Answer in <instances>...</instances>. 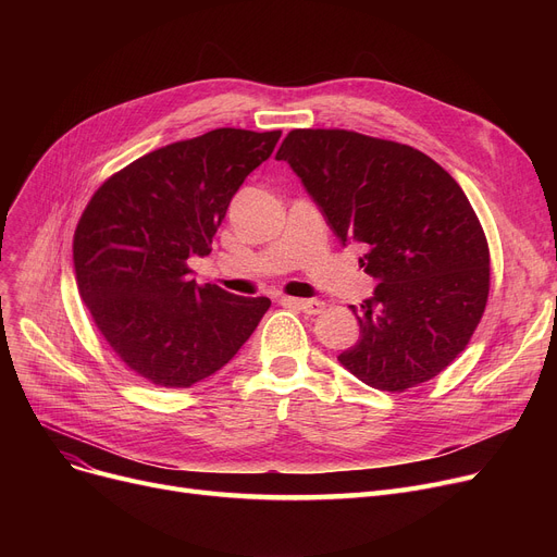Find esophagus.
I'll return each mask as SVG.
<instances>
[{
    "instance_id": "1",
    "label": "esophagus",
    "mask_w": 557,
    "mask_h": 557,
    "mask_svg": "<svg viewBox=\"0 0 557 557\" xmlns=\"http://www.w3.org/2000/svg\"><path fill=\"white\" fill-rule=\"evenodd\" d=\"M284 302H286V305H290V307L300 309V311H305V313H309V315L323 313V311H325V307H327L323 300H300V298H286Z\"/></svg>"
}]
</instances>
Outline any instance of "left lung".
Instances as JSON below:
<instances>
[{
	"mask_svg": "<svg viewBox=\"0 0 557 557\" xmlns=\"http://www.w3.org/2000/svg\"><path fill=\"white\" fill-rule=\"evenodd\" d=\"M298 173L341 244L359 242L379 284L359 341L338 361L363 384L404 393L470 343L490 294V248L451 175L413 146L341 128L290 131L275 156Z\"/></svg>",
	"mask_w": 557,
	"mask_h": 557,
	"instance_id": "1",
	"label": "left lung"
}]
</instances>
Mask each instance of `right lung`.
I'll use <instances>...</instances> for the list:
<instances>
[{
    "label": "right lung",
    "instance_id": "right-lung-1",
    "mask_svg": "<svg viewBox=\"0 0 557 557\" xmlns=\"http://www.w3.org/2000/svg\"><path fill=\"white\" fill-rule=\"evenodd\" d=\"M282 131L216 128L112 173L74 232L78 294L112 352L160 388H189L250 338L269 298L196 284L187 259L212 237Z\"/></svg>",
    "mask_w": 557,
    "mask_h": 557
}]
</instances>
